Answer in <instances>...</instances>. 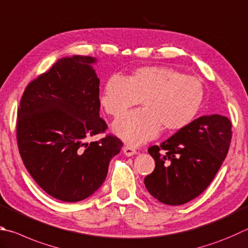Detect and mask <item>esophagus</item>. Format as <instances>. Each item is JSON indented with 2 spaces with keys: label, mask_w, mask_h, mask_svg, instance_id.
Wrapping results in <instances>:
<instances>
[{
  "label": "esophagus",
  "mask_w": 248,
  "mask_h": 248,
  "mask_svg": "<svg viewBox=\"0 0 248 248\" xmlns=\"http://www.w3.org/2000/svg\"><path fill=\"white\" fill-rule=\"evenodd\" d=\"M124 153L125 156H132L134 154H137V150L134 147H131V146H124Z\"/></svg>",
  "instance_id": "34e87169"
}]
</instances>
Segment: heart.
<instances>
[{
    "label": "heart",
    "instance_id": "1",
    "mask_svg": "<svg viewBox=\"0 0 248 248\" xmlns=\"http://www.w3.org/2000/svg\"><path fill=\"white\" fill-rule=\"evenodd\" d=\"M143 100L145 107L133 110L114 124V131L130 145L157 137L161 124L179 130L190 124L204 101L201 81L170 67H143L129 78L114 75L107 80L101 103L118 118Z\"/></svg>",
    "mask_w": 248,
    "mask_h": 248
}]
</instances>
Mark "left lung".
I'll list each match as a JSON object with an SVG mask.
<instances>
[{
  "mask_svg": "<svg viewBox=\"0 0 248 248\" xmlns=\"http://www.w3.org/2000/svg\"><path fill=\"white\" fill-rule=\"evenodd\" d=\"M232 124L221 115L202 116L160 145L148 148L155 169L144 179L147 191L166 205H182L204 192L228 154Z\"/></svg>",
  "mask_w": 248,
  "mask_h": 248,
  "instance_id": "obj_1",
  "label": "left lung"
}]
</instances>
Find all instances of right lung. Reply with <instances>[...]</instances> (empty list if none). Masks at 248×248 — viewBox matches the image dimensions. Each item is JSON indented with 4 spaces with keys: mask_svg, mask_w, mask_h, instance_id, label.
I'll use <instances>...</instances> for the list:
<instances>
[{
    "mask_svg": "<svg viewBox=\"0 0 248 248\" xmlns=\"http://www.w3.org/2000/svg\"><path fill=\"white\" fill-rule=\"evenodd\" d=\"M94 57L60 58L27 85L17 112L16 137L25 167L38 186L56 200H85L105 181L110 159L123 142L104 133L100 117V79Z\"/></svg>",
    "mask_w": 248,
    "mask_h": 248,
    "instance_id": "obj_1",
    "label": "right lung"
}]
</instances>
